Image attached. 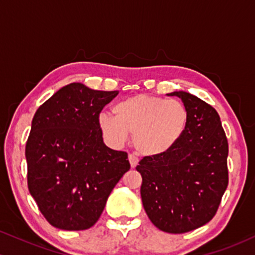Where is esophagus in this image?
I'll return each instance as SVG.
<instances>
[{"label":"esophagus","mask_w":255,"mask_h":255,"mask_svg":"<svg viewBox=\"0 0 255 255\" xmlns=\"http://www.w3.org/2000/svg\"><path fill=\"white\" fill-rule=\"evenodd\" d=\"M128 159H129L131 168H135V166L137 165V163H139V158H137L136 156H134V154H129V156H128Z\"/></svg>","instance_id":"esophagus-1"}]
</instances>
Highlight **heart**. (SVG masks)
Wrapping results in <instances>:
<instances>
[{
    "label": "heart",
    "instance_id": "obj_1",
    "mask_svg": "<svg viewBox=\"0 0 255 255\" xmlns=\"http://www.w3.org/2000/svg\"><path fill=\"white\" fill-rule=\"evenodd\" d=\"M114 114L102 113L98 126L110 145L124 146L133 134L134 148L144 156L164 154L178 144L189 124L182 102L137 95L114 105Z\"/></svg>",
    "mask_w": 255,
    "mask_h": 255
}]
</instances>
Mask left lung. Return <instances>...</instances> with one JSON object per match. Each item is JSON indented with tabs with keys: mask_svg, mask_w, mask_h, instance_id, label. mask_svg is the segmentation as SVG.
Listing matches in <instances>:
<instances>
[{
	"mask_svg": "<svg viewBox=\"0 0 255 255\" xmlns=\"http://www.w3.org/2000/svg\"><path fill=\"white\" fill-rule=\"evenodd\" d=\"M189 124L178 144L164 154L146 156L136 165L141 174L142 205L158 229L188 233L215 217L229 182L228 139L217 111L184 91Z\"/></svg>",
	"mask_w": 255,
	"mask_h": 255,
	"instance_id": "obj_1",
	"label": "left lung"
}]
</instances>
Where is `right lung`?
Masks as SVG:
<instances>
[{"mask_svg": "<svg viewBox=\"0 0 255 255\" xmlns=\"http://www.w3.org/2000/svg\"><path fill=\"white\" fill-rule=\"evenodd\" d=\"M119 91L73 83L38 108L26 141L27 186L52 227L86 230L130 169L128 154L105 146L98 116Z\"/></svg>", "mask_w": 255, "mask_h": 255, "instance_id": "right-lung-1", "label": "right lung"}]
</instances>
